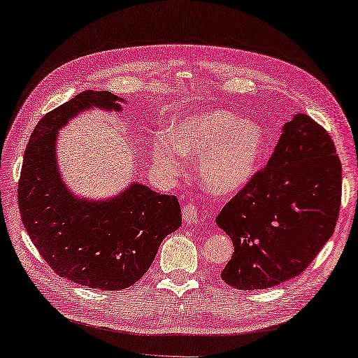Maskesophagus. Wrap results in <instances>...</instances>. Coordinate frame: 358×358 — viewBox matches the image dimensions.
Returning a JSON list of instances; mask_svg holds the SVG:
<instances>
[{"mask_svg":"<svg viewBox=\"0 0 358 358\" xmlns=\"http://www.w3.org/2000/svg\"><path fill=\"white\" fill-rule=\"evenodd\" d=\"M182 217H184V222L187 224H194L202 219V213H200V209L194 203H188L182 209Z\"/></svg>","mask_w":358,"mask_h":358,"instance_id":"obj_1","label":"esophagus"}]
</instances>
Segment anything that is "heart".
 I'll list each match as a JSON object with an SVG mask.
<instances>
[{"label": "heart", "instance_id": "b5f03b06", "mask_svg": "<svg viewBox=\"0 0 358 358\" xmlns=\"http://www.w3.org/2000/svg\"><path fill=\"white\" fill-rule=\"evenodd\" d=\"M267 145L264 129L235 113L211 109L173 123L167 141L155 147V159L169 173L180 170V158H199L200 187L214 196L237 193L255 176Z\"/></svg>", "mask_w": 358, "mask_h": 358}]
</instances>
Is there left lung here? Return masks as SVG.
Returning a JSON list of instances; mask_svg holds the SVG:
<instances>
[{
  "instance_id": "1",
  "label": "left lung",
  "mask_w": 358,
  "mask_h": 358,
  "mask_svg": "<svg viewBox=\"0 0 358 358\" xmlns=\"http://www.w3.org/2000/svg\"><path fill=\"white\" fill-rule=\"evenodd\" d=\"M342 164L327 130L305 113L287 121L266 167L217 215L234 254L222 280L264 290L298 276L334 232Z\"/></svg>"
}]
</instances>
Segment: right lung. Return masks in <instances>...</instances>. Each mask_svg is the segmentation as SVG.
I'll return each instance as SVG.
<instances>
[{
  "label": "right lung",
  "instance_id": "1",
  "mask_svg": "<svg viewBox=\"0 0 358 358\" xmlns=\"http://www.w3.org/2000/svg\"><path fill=\"white\" fill-rule=\"evenodd\" d=\"M123 99L85 91L48 112L34 127L18 184L21 219L55 272L100 290H123L150 268L162 240L182 224L176 196L134 182L106 200L77 197L57 169V132L82 110H121Z\"/></svg>",
  "mask_w": 358,
  "mask_h": 358
}]
</instances>
